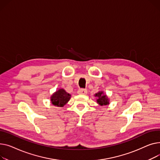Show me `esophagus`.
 Here are the masks:
<instances>
[{
	"mask_svg": "<svg viewBox=\"0 0 160 160\" xmlns=\"http://www.w3.org/2000/svg\"><path fill=\"white\" fill-rule=\"evenodd\" d=\"M78 93L79 94H81V95H85L87 93V90L86 89L84 88H81L78 91Z\"/></svg>",
	"mask_w": 160,
	"mask_h": 160,
	"instance_id": "esophagus-1",
	"label": "esophagus"
}]
</instances>
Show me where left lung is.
I'll use <instances>...</instances> for the list:
<instances>
[{
  "mask_svg": "<svg viewBox=\"0 0 160 160\" xmlns=\"http://www.w3.org/2000/svg\"><path fill=\"white\" fill-rule=\"evenodd\" d=\"M95 96L98 98L97 102L100 105H107L109 104L108 98L106 95L103 94L102 92H99L98 93H96Z\"/></svg>",
  "mask_w": 160,
  "mask_h": 160,
  "instance_id": "8db88e82",
  "label": "left lung"
}]
</instances>
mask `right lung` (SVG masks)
<instances>
[{
    "label": "right lung",
    "instance_id": "add662e5",
    "mask_svg": "<svg viewBox=\"0 0 160 160\" xmlns=\"http://www.w3.org/2000/svg\"><path fill=\"white\" fill-rule=\"evenodd\" d=\"M70 96L64 89H59L52 96L51 101L53 105L61 107L67 104L70 99Z\"/></svg>",
    "mask_w": 160,
    "mask_h": 160
}]
</instances>
